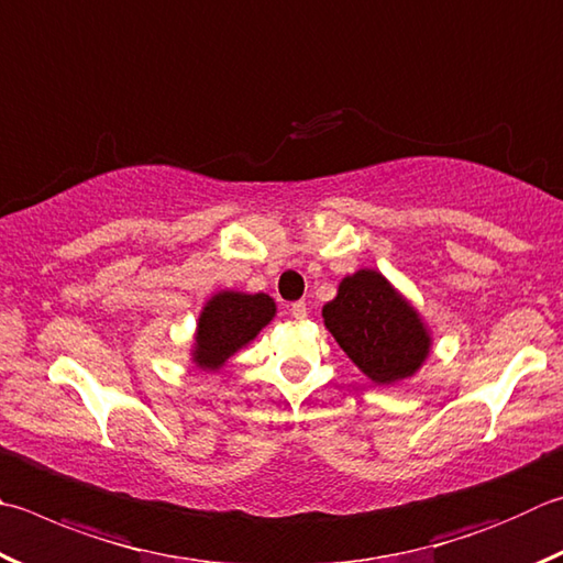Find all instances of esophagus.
Masks as SVG:
<instances>
[{
  "mask_svg": "<svg viewBox=\"0 0 563 563\" xmlns=\"http://www.w3.org/2000/svg\"><path fill=\"white\" fill-rule=\"evenodd\" d=\"M290 314L295 317V320H305V317H308V305H305L302 300L300 302H292Z\"/></svg>",
  "mask_w": 563,
  "mask_h": 563,
  "instance_id": "obj_1",
  "label": "esophagus"
}]
</instances>
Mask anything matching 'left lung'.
Returning a JSON list of instances; mask_svg holds the SVG:
<instances>
[{"label":"left lung","mask_w":563,"mask_h":563,"mask_svg":"<svg viewBox=\"0 0 563 563\" xmlns=\"http://www.w3.org/2000/svg\"><path fill=\"white\" fill-rule=\"evenodd\" d=\"M322 320L356 369L379 386L411 379L433 350V332L421 312L374 268L342 278Z\"/></svg>","instance_id":"1"}]
</instances>
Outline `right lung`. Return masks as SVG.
<instances>
[{"mask_svg":"<svg viewBox=\"0 0 563 563\" xmlns=\"http://www.w3.org/2000/svg\"><path fill=\"white\" fill-rule=\"evenodd\" d=\"M278 312L265 292L219 290L203 302L191 340V364L201 372H219L233 354L251 344Z\"/></svg>","mask_w":563,"mask_h":563,"instance_id":"right-lung-1","label":"right lung"}]
</instances>
